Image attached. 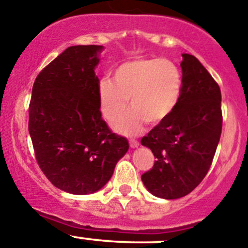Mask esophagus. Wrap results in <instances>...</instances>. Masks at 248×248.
I'll list each match as a JSON object with an SVG mask.
<instances>
[{"label": "esophagus", "instance_id": "34e87169", "mask_svg": "<svg viewBox=\"0 0 248 248\" xmlns=\"http://www.w3.org/2000/svg\"><path fill=\"white\" fill-rule=\"evenodd\" d=\"M129 146L132 149H136V147L139 146V141H137V140H129Z\"/></svg>", "mask_w": 248, "mask_h": 248}]
</instances>
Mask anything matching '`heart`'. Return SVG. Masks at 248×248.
Listing matches in <instances>:
<instances>
[{"mask_svg": "<svg viewBox=\"0 0 248 248\" xmlns=\"http://www.w3.org/2000/svg\"><path fill=\"white\" fill-rule=\"evenodd\" d=\"M181 72L166 59H136L120 64L114 81L101 80L98 98L103 116L109 122L119 119L128 106L132 110L115 124V131L124 136H137L145 122L158 124L176 107L181 94Z\"/></svg>", "mask_w": 248, "mask_h": 248, "instance_id": "b5f03b06", "label": "heart"}]
</instances>
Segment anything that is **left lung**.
I'll list each match as a JSON object with an SVG mask.
<instances>
[{"mask_svg":"<svg viewBox=\"0 0 248 248\" xmlns=\"http://www.w3.org/2000/svg\"><path fill=\"white\" fill-rule=\"evenodd\" d=\"M182 87L171 114L141 139L155 161L141 175L147 191L163 199L191 193L214 159L222 132L221 90L197 57L182 54Z\"/></svg>","mask_w":248,"mask_h":248,"instance_id":"left-lung-1","label":"left lung"}]
</instances>
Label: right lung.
I'll return each mask as SVG.
<instances>
[{
  "mask_svg": "<svg viewBox=\"0 0 248 248\" xmlns=\"http://www.w3.org/2000/svg\"><path fill=\"white\" fill-rule=\"evenodd\" d=\"M103 46H69L38 74L29 108L37 162L49 181L71 194L106 186L128 141L102 119L98 98Z\"/></svg>",
  "mask_w": 248,
  "mask_h": 248,
  "instance_id": "obj_1",
  "label": "right lung"
}]
</instances>
